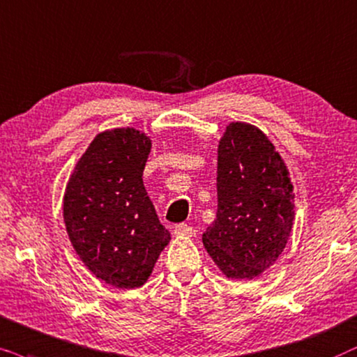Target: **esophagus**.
I'll list each match as a JSON object with an SVG mask.
<instances>
[{
  "mask_svg": "<svg viewBox=\"0 0 357 357\" xmlns=\"http://www.w3.org/2000/svg\"><path fill=\"white\" fill-rule=\"evenodd\" d=\"M174 235L176 236H192L196 235V230L192 227H189L188 223H179L174 227Z\"/></svg>",
  "mask_w": 357,
  "mask_h": 357,
  "instance_id": "obj_1",
  "label": "esophagus"
}]
</instances>
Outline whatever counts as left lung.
<instances>
[{
    "mask_svg": "<svg viewBox=\"0 0 357 357\" xmlns=\"http://www.w3.org/2000/svg\"><path fill=\"white\" fill-rule=\"evenodd\" d=\"M217 218L202 235L228 279H253L286 248L294 222L287 166L255 126H227L217 156Z\"/></svg>",
    "mask_w": 357,
    "mask_h": 357,
    "instance_id": "obj_1",
    "label": "left lung"
}]
</instances>
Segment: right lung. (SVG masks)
<instances>
[{
  "mask_svg": "<svg viewBox=\"0 0 357 357\" xmlns=\"http://www.w3.org/2000/svg\"><path fill=\"white\" fill-rule=\"evenodd\" d=\"M151 140L140 130H106L94 137L66 184L63 218L84 266L109 286H144L166 245L144 186Z\"/></svg>",
  "mask_w": 357,
  "mask_h": 357,
  "instance_id": "obj_1",
  "label": "right lung"
}]
</instances>
